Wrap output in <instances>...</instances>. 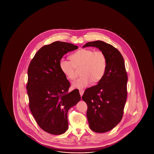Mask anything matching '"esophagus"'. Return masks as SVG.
<instances>
[{"mask_svg":"<svg viewBox=\"0 0 154 154\" xmlns=\"http://www.w3.org/2000/svg\"><path fill=\"white\" fill-rule=\"evenodd\" d=\"M79 92H80L81 96H82V95H83V94H84V91L83 89H80L79 90Z\"/></svg>","mask_w":154,"mask_h":154,"instance_id":"34e87169","label":"esophagus"}]
</instances>
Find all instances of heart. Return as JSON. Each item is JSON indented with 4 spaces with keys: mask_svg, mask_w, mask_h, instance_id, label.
<instances>
[{
    "mask_svg": "<svg viewBox=\"0 0 154 154\" xmlns=\"http://www.w3.org/2000/svg\"><path fill=\"white\" fill-rule=\"evenodd\" d=\"M69 58L71 61L61 59L59 67L66 77L72 81L75 79V68L81 67L82 76L73 83V88L81 89L92 82H99L106 73L107 59L102 51H94L91 49L82 48L70 55Z\"/></svg>",
    "mask_w": 154,
    "mask_h": 154,
    "instance_id": "heart-1",
    "label": "heart"
}]
</instances>
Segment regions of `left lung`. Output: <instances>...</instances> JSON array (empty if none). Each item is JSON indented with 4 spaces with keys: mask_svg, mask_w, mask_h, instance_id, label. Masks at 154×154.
Wrapping results in <instances>:
<instances>
[{
    "mask_svg": "<svg viewBox=\"0 0 154 154\" xmlns=\"http://www.w3.org/2000/svg\"><path fill=\"white\" fill-rule=\"evenodd\" d=\"M95 47L107 59L106 73L95 86L87 88L82 99L87 104V117L91 129L96 133L110 131L121 121L127 97L128 75L124 59L111 44L97 40L83 47Z\"/></svg>",
    "mask_w": 154,
    "mask_h": 154,
    "instance_id": "left-lung-1",
    "label": "left lung"
}]
</instances>
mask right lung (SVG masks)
<instances>
[{"mask_svg": "<svg viewBox=\"0 0 154 154\" xmlns=\"http://www.w3.org/2000/svg\"><path fill=\"white\" fill-rule=\"evenodd\" d=\"M77 48L71 43L55 42L42 47L29 65L26 89L30 110L38 126L51 134L66 132L67 112L80 100L77 89L68 92L70 82L59 67L63 55Z\"/></svg>", "mask_w": 154, "mask_h": 154, "instance_id": "add662e5", "label": "right lung"}]
</instances>
